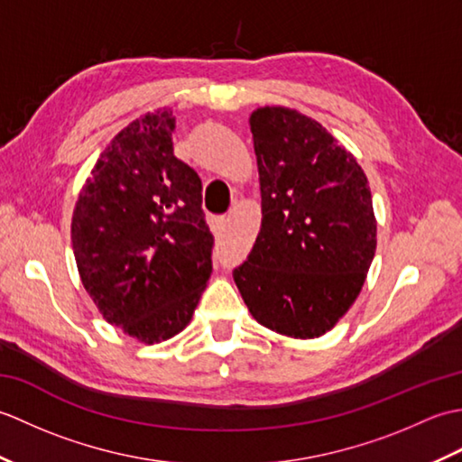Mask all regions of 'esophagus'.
Here are the masks:
<instances>
[{
    "instance_id": "obj_1",
    "label": "esophagus",
    "mask_w": 462,
    "mask_h": 462,
    "mask_svg": "<svg viewBox=\"0 0 462 462\" xmlns=\"http://www.w3.org/2000/svg\"><path fill=\"white\" fill-rule=\"evenodd\" d=\"M228 224H230V220H228V218H222V220H220V226H222V228H226V226H228Z\"/></svg>"
}]
</instances>
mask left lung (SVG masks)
I'll use <instances>...</instances> for the list:
<instances>
[{"label": "left lung", "instance_id": "8db88e82", "mask_svg": "<svg viewBox=\"0 0 462 462\" xmlns=\"http://www.w3.org/2000/svg\"><path fill=\"white\" fill-rule=\"evenodd\" d=\"M262 226L234 282L263 328L313 339L346 316L377 248L367 176L346 146L288 106L250 115Z\"/></svg>", "mask_w": 462, "mask_h": 462}]
</instances>
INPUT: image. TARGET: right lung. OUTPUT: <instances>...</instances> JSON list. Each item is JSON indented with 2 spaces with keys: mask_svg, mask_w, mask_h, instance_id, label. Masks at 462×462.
<instances>
[{
  "mask_svg": "<svg viewBox=\"0 0 462 462\" xmlns=\"http://www.w3.org/2000/svg\"><path fill=\"white\" fill-rule=\"evenodd\" d=\"M171 109L115 136L77 199L71 242L83 286L103 318L143 343L192 319L212 272L199 174L174 156Z\"/></svg>",
  "mask_w": 462,
  "mask_h": 462,
  "instance_id": "1",
  "label": "right lung"
}]
</instances>
